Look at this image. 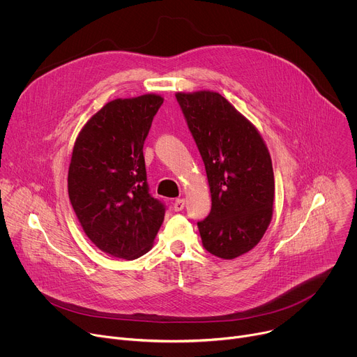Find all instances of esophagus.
Segmentation results:
<instances>
[{"mask_svg": "<svg viewBox=\"0 0 357 357\" xmlns=\"http://www.w3.org/2000/svg\"><path fill=\"white\" fill-rule=\"evenodd\" d=\"M185 208V199H176L174 202V211L175 212H181Z\"/></svg>", "mask_w": 357, "mask_h": 357, "instance_id": "obj_1", "label": "esophagus"}]
</instances>
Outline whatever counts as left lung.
Wrapping results in <instances>:
<instances>
[{
	"mask_svg": "<svg viewBox=\"0 0 357 357\" xmlns=\"http://www.w3.org/2000/svg\"><path fill=\"white\" fill-rule=\"evenodd\" d=\"M176 100L205 164L212 209L197 222L202 244L231 260L264 236L274 202L270 152L256 130L215 91L176 93Z\"/></svg>",
	"mask_w": 357,
	"mask_h": 357,
	"instance_id": "obj_1",
	"label": "left lung"
}]
</instances>
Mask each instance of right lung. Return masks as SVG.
Wrapping results in <instances>:
<instances>
[{
    "instance_id": "obj_1",
    "label": "right lung",
    "mask_w": 357,
    "mask_h": 357,
    "mask_svg": "<svg viewBox=\"0 0 357 357\" xmlns=\"http://www.w3.org/2000/svg\"><path fill=\"white\" fill-rule=\"evenodd\" d=\"M164 98H116L76 138L68 175L73 211L91 243L113 257L138 259L154 243L165 205L149 193L144 141Z\"/></svg>"
}]
</instances>
